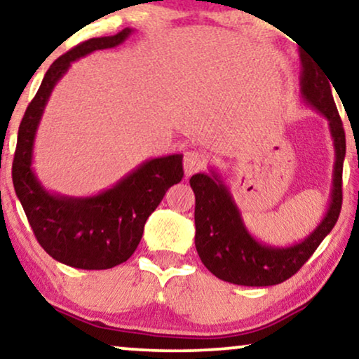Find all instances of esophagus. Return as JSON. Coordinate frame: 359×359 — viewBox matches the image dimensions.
I'll list each match as a JSON object with an SVG mask.
<instances>
[{
	"label": "esophagus",
	"mask_w": 359,
	"mask_h": 359,
	"mask_svg": "<svg viewBox=\"0 0 359 359\" xmlns=\"http://www.w3.org/2000/svg\"><path fill=\"white\" fill-rule=\"evenodd\" d=\"M207 156H205L202 151H187L184 156L185 175L190 177L195 174V172L205 169V167H207Z\"/></svg>",
	"instance_id": "esophagus-1"
}]
</instances>
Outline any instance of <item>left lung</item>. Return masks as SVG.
Listing matches in <instances>:
<instances>
[{"label": "left lung", "mask_w": 359, "mask_h": 359, "mask_svg": "<svg viewBox=\"0 0 359 359\" xmlns=\"http://www.w3.org/2000/svg\"><path fill=\"white\" fill-rule=\"evenodd\" d=\"M300 93L310 107L328 119L335 146L330 207L318 226L302 243L287 248L267 246L248 231L235 200L217 172L190 177V187L195 194V248L205 267L226 283L248 287L284 283L310 259L340 217L343 161L346 152L345 130L330 88L332 80L328 82V76L310 57L300 54Z\"/></svg>", "instance_id": "obj_1"}]
</instances>
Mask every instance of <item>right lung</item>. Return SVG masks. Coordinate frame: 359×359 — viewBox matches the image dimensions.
I'll list each match as a JSON object with an SVG mask.
<instances>
[{
	"mask_svg": "<svg viewBox=\"0 0 359 359\" xmlns=\"http://www.w3.org/2000/svg\"><path fill=\"white\" fill-rule=\"evenodd\" d=\"M133 29L93 37L60 55L46 72L36 97L19 124L13 161V184L36 240L47 255L76 269H109L128 261L140 245L146 219L169 187L184 177L182 154L157 157L123 177L95 197L74 198L49 194L32 170L37 126L55 83L70 64L93 50L116 47Z\"/></svg>",
	"mask_w": 359,
	"mask_h": 359,
	"instance_id": "right-lung-1",
	"label": "right lung"
}]
</instances>
